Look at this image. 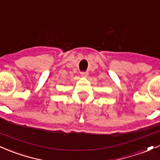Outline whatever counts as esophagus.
Wrapping results in <instances>:
<instances>
[{"mask_svg": "<svg viewBox=\"0 0 160 160\" xmlns=\"http://www.w3.org/2000/svg\"><path fill=\"white\" fill-rule=\"evenodd\" d=\"M81 73V75H82V76H83V77H87V75H88V73H87V72H81V73Z\"/></svg>", "mask_w": 160, "mask_h": 160, "instance_id": "34e87169", "label": "esophagus"}]
</instances>
